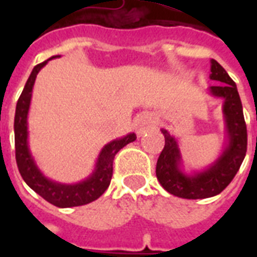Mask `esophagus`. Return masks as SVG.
<instances>
[{
    "label": "esophagus",
    "instance_id": "34e87169",
    "mask_svg": "<svg viewBox=\"0 0 257 257\" xmlns=\"http://www.w3.org/2000/svg\"><path fill=\"white\" fill-rule=\"evenodd\" d=\"M133 126H135V131H136L137 135H144V133H147L148 131L156 126V121L153 120V117L149 113H140L135 118Z\"/></svg>",
    "mask_w": 257,
    "mask_h": 257
}]
</instances>
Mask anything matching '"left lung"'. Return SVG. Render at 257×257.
Instances as JSON below:
<instances>
[{"mask_svg": "<svg viewBox=\"0 0 257 257\" xmlns=\"http://www.w3.org/2000/svg\"><path fill=\"white\" fill-rule=\"evenodd\" d=\"M211 80L220 82V85L211 86V93L224 98V114L229 136V145L215 165L195 176L184 175L179 169L181 157L177 143L165 129H161L165 145L157 160V180L165 191L181 199H207L219 195L233 180L247 153V125L235 81L216 60H211Z\"/></svg>", "mask_w": 257, "mask_h": 257, "instance_id": "left-lung-1", "label": "left lung"}]
</instances>
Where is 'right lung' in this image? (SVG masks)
<instances>
[{
    "label": "right lung",
    "mask_w": 257,
    "mask_h": 257,
    "mask_svg": "<svg viewBox=\"0 0 257 257\" xmlns=\"http://www.w3.org/2000/svg\"><path fill=\"white\" fill-rule=\"evenodd\" d=\"M44 61L34 66L33 72L28 78L25 88L17 101L16 116H14V143H16V161L18 171L21 173L25 183L33 189L36 193L45 199L48 203L53 204L58 208L80 207L92 203L97 200L106 189H108L113 175V160L117 152L129 143L136 140V135L131 133L120 140H114L105 145L101 151L96 164V171L93 175L82 183L74 185H65L50 181L42 176L37 169L33 159L30 156L28 148V110H29L30 97L34 81L42 66L46 65Z\"/></svg>",
    "instance_id": "obj_1"
}]
</instances>
